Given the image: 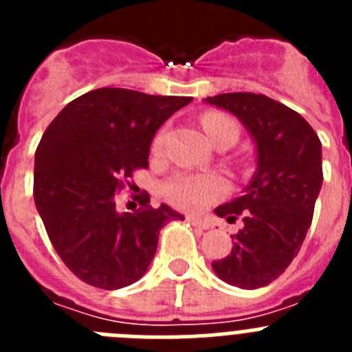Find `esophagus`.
I'll use <instances>...</instances> for the list:
<instances>
[{
    "label": "esophagus",
    "mask_w": 352,
    "mask_h": 352,
    "mask_svg": "<svg viewBox=\"0 0 352 352\" xmlns=\"http://www.w3.org/2000/svg\"><path fill=\"white\" fill-rule=\"evenodd\" d=\"M186 222H190L192 226L199 227V229H208V227H210V223H208L206 220H201L197 219V217H186Z\"/></svg>",
    "instance_id": "1"
}]
</instances>
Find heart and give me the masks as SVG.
Instances as JSON below:
<instances>
[{"label":"heart","mask_w":352,"mask_h":352,"mask_svg":"<svg viewBox=\"0 0 352 352\" xmlns=\"http://www.w3.org/2000/svg\"><path fill=\"white\" fill-rule=\"evenodd\" d=\"M203 126L211 142L222 133H232L238 138V126L229 116L222 113H206L203 116ZM164 142V132H158L153 139V151L158 153ZM227 190L223 178L219 174L178 173L162 185V195L167 203L183 211H199L219 201Z\"/></svg>","instance_id":"b5f03b06"}]
</instances>
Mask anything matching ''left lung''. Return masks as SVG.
Returning <instances> with one entry per match:
<instances>
[{"mask_svg":"<svg viewBox=\"0 0 352 352\" xmlns=\"http://www.w3.org/2000/svg\"><path fill=\"white\" fill-rule=\"evenodd\" d=\"M208 104L234 114L257 146V169L245 195L214 210L243 227L231 236L234 247L213 261L227 284L259 289L272 284L298 256L322 185L321 141L303 116L256 93H222Z\"/></svg>","mask_w":352,"mask_h":352,"instance_id":"left-lung-1","label":"left lung"}]
</instances>
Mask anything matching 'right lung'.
Here are the masks:
<instances>
[{
    "instance_id": "1",
    "label": "right lung",
    "mask_w": 352,
    "mask_h": 352,
    "mask_svg": "<svg viewBox=\"0 0 352 352\" xmlns=\"http://www.w3.org/2000/svg\"><path fill=\"white\" fill-rule=\"evenodd\" d=\"M192 96L146 95L123 88L84 93L65 105L43 132L35 153L33 195L52 247L77 278L98 289L139 280L160 229L183 214L153 208L118 213L116 194L148 167L153 135Z\"/></svg>"
}]
</instances>
